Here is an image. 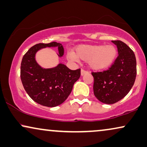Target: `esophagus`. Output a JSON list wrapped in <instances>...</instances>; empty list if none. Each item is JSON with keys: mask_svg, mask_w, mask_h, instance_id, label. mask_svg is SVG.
<instances>
[{"mask_svg": "<svg viewBox=\"0 0 147 147\" xmlns=\"http://www.w3.org/2000/svg\"><path fill=\"white\" fill-rule=\"evenodd\" d=\"M86 73H88V71H87V70H85L81 69V75H84L85 74H86Z\"/></svg>", "mask_w": 147, "mask_h": 147, "instance_id": "34e87169", "label": "esophagus"}]
</instances>
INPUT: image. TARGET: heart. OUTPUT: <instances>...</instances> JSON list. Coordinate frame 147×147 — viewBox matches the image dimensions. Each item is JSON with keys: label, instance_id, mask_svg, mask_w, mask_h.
I'll list each match as a JSON object with an SVG mask.
<instances>
[{"label": "heart", "instance_id": "heart-1", "mask_svg": "<svg viewBox=\"0 0 147 147\" xmlns=\"http://www.w3.org/2000/svg\"><path fill=\"white\" fill-rule=\"evenodd\" d=\"M117 50L114 45H82L76 49V52H70L68 57L70 60L77 62L79 59L87 61L91 68L102 70L111 66L116 58Z\"/></svg>", "mask_w": 147, "mask_h": 147}]
</instances>
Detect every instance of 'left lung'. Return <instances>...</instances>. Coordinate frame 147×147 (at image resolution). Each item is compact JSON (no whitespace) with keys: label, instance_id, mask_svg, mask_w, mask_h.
Listing matches in <instances>:
<instances>
[{"label":"left lung","instance_id":"left-lung-1","mask_svg":"<svg viewBox=\"0 0 147 147\" xmlns=\"http://www.w3.org/2000/svg\"><path fill=\"white\" fill-rule=\"evenodd\" d=\"M117 47L118 56L107 70L92 72L94 93L102 102L112 105L129 93L136 77V60L134 51L121 40H112Z\"/></svg>","mask_w":147,"mask_h":147}]
</instances>
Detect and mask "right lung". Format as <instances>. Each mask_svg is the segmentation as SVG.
Wrapping results in <instances>:
<instances>
[{"instance_id": "add662e5", "label": "right lung", "mask_w": 147, "mask_h": 147, "mask_svg": "<svg viewBox=\"0 0 147 147\" xmlns=\"http://www.w3.org/2000/svg\"><path fill=\"white\" fill-rule=\"evenodd\" d=\"M47 47H57L59 56L64 55L63 46L58 42L35 45L22 58L20 77L26 92L34 102L54 107L64 102L70 95L74 83L81 76V69L72 70L62 64L52 68L40 67L35 60V54Z\"/></svg>"}]
</instances>
